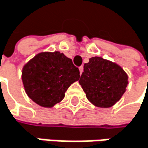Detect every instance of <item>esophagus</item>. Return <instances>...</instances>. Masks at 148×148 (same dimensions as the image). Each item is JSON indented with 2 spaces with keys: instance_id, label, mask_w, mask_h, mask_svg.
Returning a JSON list of instances; mask_svg holds the SVG:
<instances>
[{
  "instance_id": "1",
  "label": "esophagus",
  "mask_w": 148,
  "mask_h": 148,
  "mask_svg": "<svg viewBox=\"0 0 148 148\" xmlns=\"http://www.w3.org/2000/svg\"><path fill=\"white\" fill-rule=\"evenodd\" d=\"M79 70H80V73L82 75V72H83V66H80V67H79Z\"/></svg>"
}]
</instances>
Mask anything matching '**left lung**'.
<instances>
[{
    "label": "left lung",
    "mask_w": 148,
    "mask_h": 148,
    "mask_svg": "<svg viewBox=\"0 0 148 148\" xmlns=\"http://www.w3.org/2000/svg\"><path fill=\"white\" fill-rule=\"evenodd\" d=\"M83 68L79 83L92 104L110 108L121 99L128 85V75L119 65L96 56Z\"/></svg>",
    "instance_id": "8db88e82"
}]
</instances>
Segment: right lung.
Masks as SVG:
<instances>
[{"mask_svg": "<svg viewBox=\"0 0 148 148\" xmlns=\"http://www.w3.org/2000/svg\"><path fill=\"white\" fill-rule=\"evenodd\" d=\"M79 79V69L71 59L58 51L39 52L22 70L27 96L45 108H52L60 103L70 85Z\"/></svg>", "mask_w": 148, "mask_h": 148, "instance_id": "add662e5", "label": "right lung"}]
</instances>
